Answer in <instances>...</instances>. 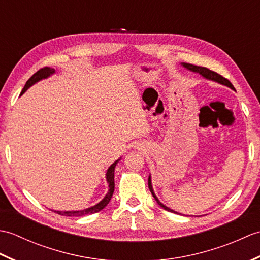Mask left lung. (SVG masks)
Wrapping results in <instances>:
<instances>
[{"label":"left lung","mask_w":260,"mask_h":260,"mask_svg":"<svg viewBox=\"0 0 260 260\" xmlns=\"http://www.w3.org/2000/svg\"><path fill=\"white\" fill-rule=\"evenodd\" d=\"M183 67H185L186 69H189V70H191V71H194V73H199L200 75H202L203 77H206L207 79H211V80H214V81H218V82H220V84L228 86V87L233 88V89H234L233 84H231V82H230L227 78H224V77H222L221 75H219V74L215 73V71L210 70V69H208V68H206V67H200V66H194V64H191V63H183ZM148 189H150V191H151V193H152V196L154 197V199H155L156 202H157V203L159 204V206H161L164 210H167V211H170V212L178 213V212L173 211V210H171L170 208L165 207L163 203L159 202V200L156 198V196L154 194V191H153V187H152V183H151V176H150V178H148Z\"/></svg>","instance_id":"obj_1"}]
</instances>
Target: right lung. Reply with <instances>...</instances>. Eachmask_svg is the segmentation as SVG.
I'll return each instance as SVG.
<instances>
[{
	"label": "right lung",
	"mask_w": 260,
	"mask_h": 260,
	"mask_svg": "<svg viewBox=\"0 0 260 260\" xmlns=\"http://www.w3.org/2000/svg\"><path fill=\"white\" fill-rule=\"evenodd\" d=\"M53 73H54V69H52L50 67H45V68L39 69L37 73L33 74L29 78V80L26 81V84H25L23 89H22L21 93H23L27 89V88H29L30 86H32L33 84H36L37 81L41 80L42 78H47L48 76H50ZM117 162H118V159L115 163H113L112 165H110L109 169L107 170L106 179H107V182H108V184H109V190H108V193L106 194V197H105L103 200L99 202L98 204H96V206H93L91 208H88V209H85V210H80V211H54V212H57L58 214H61V215H67V217H81V215H87V214L96 213L98 211H101V210H103L109 203L110 199H112V197H113L114 189H115L114 172H115V167H116V164H117Z\"/></svg>",
	"instance_id": "obj_1"
}]
</instances>
